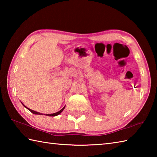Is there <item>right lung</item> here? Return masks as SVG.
<instances>
[{"label": "right lung", "mask_w": 157, "mask_h": 157, "mask_svg": "<svg viewBox=\"0 0 157 157\" xmlns=\"http://www.w3.org/2000/svg\"><path fill=\"white\" fill-rule=\"evenodd\" d=\"M22 103V102H21ZM22 105L25 106V107L26 108V109H28L29 111H30L31 113H32L33 114H35V115H43L42 113H39V112H36V111H33V110H32V109H29V108H28V107H26V106L23 104L22 103ZM65 106H64V107H63L61 110H60L59 111H58V112H56V113H52V114H44V115H47V116H50V117H55V116H56V115H59L60 113H61V112L63 111V110H64V109H65Z\"/></svg>", "instance_id": "add662e5"}]
</instances>
